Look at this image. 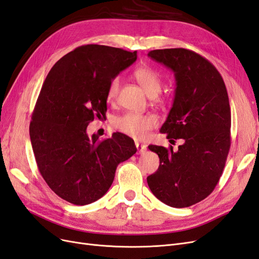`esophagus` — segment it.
Wrapping results in <instances>:
<instances>
[{
	"instance_id": "1",
	"label": "esophagus",
	"mask_w": 259,
	"mask_h": 259,
	"mask_svg": "<svg viewBox=\"0 0 259 259\" xmlns=\"http://www.w3.org/2000/svg\"><path fill=\"white\" fill-rule=\"evenodd\" d=\"M135 145H136V148H137V152L140 154V153H143V152H145L146 150H147V146L146 145H144V144H140V143H138V142H136L135 143Z\"/></svg>"
}]
</instances>
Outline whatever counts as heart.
Here are the masks:
<instances>
[{"mask_svg":"<svg viewBox=\"0 0 259 259\" xmlns=\"http://www.w3.org/2000/svg\"><path fill=\"white\" fill-rule=\"evenodd\" d=\"M135 79L143 86L144 90L150 97L158 96L162 90V79L160 74L150 67L142 66L134 71ZM121 79L114 76L108 85L107 98L113 101L120 91ZM158 125V120L152 114H139L135 112H127L114 121V126L120 132L124 133L135 139H144L148 136L149 132Z\"/></svg>","mask_w":259,"mask_h":259,"instance_id":"b5f03b06","label":"heart"}]
</instances>
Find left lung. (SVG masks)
I'll use <instances>...</instances> for the list:
<instances>
[{"instance_id": "1", "label": "left lung", "mask_w": 259, "mask_h": 259, "mask_svg": "<svg viewBox=\"0 0 259 259\" xmlns=\"http://www.w3.org/2000/svg\"><path fill=\"white\" fill-rule=\"evenodd\" d=\"M148 56L174 72V103L160 132L183 144L177 151L149 146L160 165L147 183L166 205L188 207L208 197L223 174L231 144L228 93L217 69L197 53L165 49Z\"/></svg>"}]
</instances>
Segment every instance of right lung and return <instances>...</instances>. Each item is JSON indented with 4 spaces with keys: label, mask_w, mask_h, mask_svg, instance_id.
<instances>
[{
    "label": "right lung",
    "mask_w": 259,
    "mask_h": 259,
    "mask_svg": "<svg viewBox=\"0 0 259 259\" xmlns=\"http://www.w3.org/2000/svg\"><path fill=\"white\" fill-rule=\"evenodd\" d=\"M136 59L137 52L83 45L60 58L43 83L31 117V144L46 184L74 205L105 195L116 166L137 151L122 133L104 140L86 133L95 116H106L109 83Z\"/></svg>",
    "instance_id": "obj_1"
}]
</instances>
